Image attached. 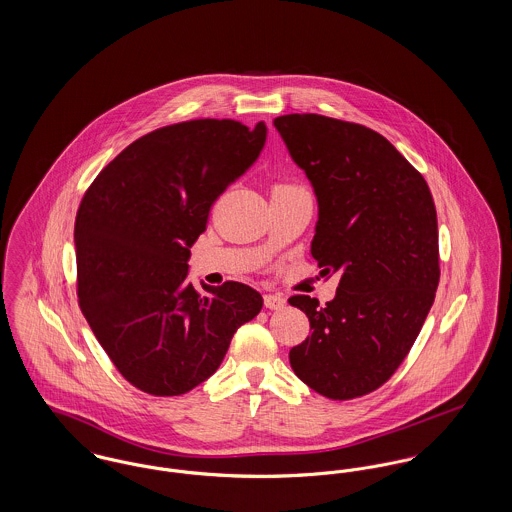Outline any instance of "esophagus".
Returning a JSON list of instances; mask_svg holds the SVG:
<instances>
[{"instance_id": "obj_1", "label": "esophagus", "mask_w": 512, "mask_h": 512, "mask_svg": "<svg viewBox=\"0 0 512 512\" xmlns=\"http://www.w3.org/2000/svg\"><path fill=\"white\" fill-rule=\"evenodd\" d=\"M265 305L268 309H282L286 305V297L282 293H265Z\"/></svg>"}]
</instances>
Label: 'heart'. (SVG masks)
Returning <instances> with one entry per match:
<instances>
[{
	"mask_svg": "<svg viewBox=\"0 0 512 512\" xmlns=\"http://www.w3.org/2000/svg\"><path fill=\"white\" fill-rule=\"evenodd\" d=\"M293 190H303V188H299V186H295V184H276V186L272 188V192H293Z\"/></svg>",
	"mask_w": 512,
	"mask_h": 512,
	"instance_id": "b5f03b06",
	"label": "heart"
}]
</instances>
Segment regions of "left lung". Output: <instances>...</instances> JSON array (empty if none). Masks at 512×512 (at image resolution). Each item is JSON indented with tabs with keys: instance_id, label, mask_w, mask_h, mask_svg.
<instances>
[{
	"instance_id": "obj_1",
	"label": "left lung",
	"mask_w": 512,
	"mask_h": 512,
	"mask_svg": "<svg viewBox=\"0 0 512 512\" xmlns=\"http://www.w3.org/2000/svg\"><path fill=\"white\" fill-rule=\"evenodd\" d=\"M318 199L311 255L340 274L326 307L288 301L311 324L290 365L336 401L384 386L405 361L439 284L438 215L424 176L390 142L357 122L315 113L274 119Z\"/></svg>"
}]
</instances>
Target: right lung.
Returning <instances> with one entry per match:
<instances>
[{"mask_svg":"<svg viewBox=\"0 0 512 512\" xmlns=\"http://www.w3.org/2000/svg\"><path fill=\"white\" fill-rule=\"evenodd\" d=\"M265 122L195 119L121 151L80 201L76 293L94 336L134 388L172 397L219 368L263 297L242 282H188L190 247L219 195L259 157Z\"/></svg>","mask_w":512,"mask_h":512,"instance_id":"add662e5","label":"right lung"}]
</instances>
